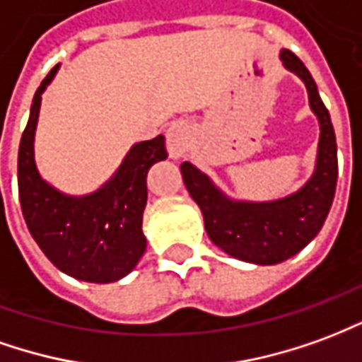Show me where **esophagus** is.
<instances>
[{
  "label": "esophagus",
  "mask_w": 362,
  "mask_h": 362,
  "mask_svg": "<svg viewBox=\"0 0 362 362\" xmlns=\"http://www.w3.org/2000/svg\"><path fill=\"white\" fill-rule=\"evenodd\" d=\"M191 140H193V130L187 122L177 120L173 124H169V128L165 130V146H168L169 158H173V160L183 158L191 146Z\"/></svg>",
  "instance_id": "1"
}]
</instances>
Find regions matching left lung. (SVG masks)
Segmentation results:
<instances>
[{"instance_id": "obj_1", "label": "left lung", "mask_w": 362, "mask_h": 362, "mask_svg": "<svg viewBox=\"0 0 362 362\" xmlns=\"http://www.w3.org/2000/svg\"><path fill=\"white\" fill-rule=\"evenodd\" d=\"M281 60L306 83L310 107L320 120L317 161L308 183L281 201L238 202L226 199L193 163H181L187 191L201 206L212 243L232 257L257 265H275L304 250L324 226L337 185L335 132L316 81L291 50H283Z\"/></svg>"}]
</instances>
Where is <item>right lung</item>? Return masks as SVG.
Returning a JSON list of instances; mask_svg holds the SVG:
<instances>
[{
	"mask_svg": "<svg viewBox=\"0 0 362 362\" xmlns=\"http://www.w3.org/2000/svg\"><path fill=\"white\" fill-rule=\"evenodd\" d=\"M58 66L42 79L30 105V117L19 144L17 183L23 218L33 240L66 275L87 283H115L127 276L146 251L142 234L148 169L168 158L165 138L138 142L130 148L117 173L99 191L68 197L38 175L35 163L40 95Z\"/></svg>",
	"mask_w": 362,
	"mask_h": 362,
	"instance_id": "right-lung-1",
	"label": "right lung"
}]
</instances>
